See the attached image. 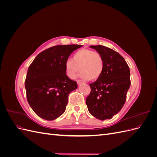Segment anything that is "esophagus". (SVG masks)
<instances>
[{
  "instance_id": "obj_1",
  "label": "esophagus",
  "mask_w": 157,
  "mask_h": 157,
  "mask_svg": "<svg viewBox=\"0 0 157 157\" xmlns=\"http://www.w3.org/2000/svg\"><path fill=\"white\" fill-rule=\"evenodd\" d=\"M77 82L78 85H80V84H82V82L81 81V80H77Z\"/></svg>"
}]
</instances>
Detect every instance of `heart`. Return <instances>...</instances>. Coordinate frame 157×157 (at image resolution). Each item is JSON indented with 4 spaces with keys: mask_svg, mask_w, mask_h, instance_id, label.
I'll return each mask as SVG.
<instances>
[{
    "mask_svg": "<svg viewBox=\"0 0 157 157\" xmlns=\"http://www.w3.org/2000/svg\"><path fill=\"white\" fill-rule=\"evenodd\" d=\"M104 66V59L100 53L90 49L82 48L76 52L72 59L66 60L65 70L66 75L70 78H75L80 70L81 78L96 80L101 76Z\"/></svg>",
    "mask_w": 157,
    "mask_h": 157,
    "instance_id": "b5f03b06",
    "label": "heart"
}]
</instances>
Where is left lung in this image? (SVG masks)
Listing matches in <instances>:
<instances>
[{
    "mask_svg": "<svg viewBox=\"0 0 157 157\" xmlns=\"http://www.w3.org/2000/svg\"><path fill=\"white\" fill-rule=\"evenodd\" d=\"M90 48L100 53L104 59L101 76L90 84L91 92L86 99L88 111L101 121L110 119L125 103L130 86V71L125 59L118 52L97 45Z\"/></svg>",
    "mask_w": 157,
    "mask_h": 157,
    "instance_id": "8db88e82",
    "label": "left lung"
}]
</instances>
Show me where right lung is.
<instances>
[{
  "label": "right lung",
  "mask_w": 157,
  "mask_h": 157,
  "mask_svg": "<svg viewBox=\"0 0 157 157\" xmlns=\"http://www.w3.org/2000/svg\"><path fill=\"white\" fill-rule=\"evenodd\" d=\"M82 45H58L42 52L27 71L25 86L28 103L36 115L47 121L56 119L65 111L70 92L77 84L65 73V63Z\"/></svg>",
  "instance_id": "add662e5"
}]
</instances>
